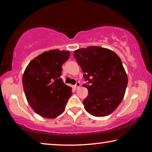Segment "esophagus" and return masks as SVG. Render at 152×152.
<instances>
[{"label":"esophagus","instance_id":"esophagus-1","mask_svg":"<svg viewBox=\"0 0 152 152\" xmlns=\"http://www.w3.org/2000/svg\"><path fill=\"white\" fill-rule=\"evenodd\" d=\"M80 82H77V83L75 84V86H74L76 89H78V88H80Z\"/></svg>","mask_w":152,"mask_h":152}]
</instances>
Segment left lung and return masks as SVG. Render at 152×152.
I'll return each mask as SVG.
<instances>
[{
  "label": "left lung",
  "mask_w": 152,
  "mask_h": 152,
  "mask_svg": "<svg viewBox=\"0 0 152 152\" xmlns=\"http://www.w3.org/2000/svg\"><path fill=\"white\" fill-rule=\"evenodd\" d=\"M74 56L91 86L84 85L88 94L84 109L95 117L107 116L123 101L128 83L127 73L114 51L99 46L74 51Z\"/></svg>",
  "instance_id": "8db88e82"
}]
</instances>
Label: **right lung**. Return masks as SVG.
<instances>
[{"label": "right lung", "mask_w": 152, "mask_h": 152, "mask_svg": "<svg viewBox=\"0 0 152 152\" xmlns=\"http://www.w3.org/2000/svg\"><path fill=\"white\" fill-rule=\"evenodd\" d=\"M68 50L45 51L30 61L23 74L25 96L30 107L41 117L54 119L65 110L72 88L60 78Z\"/></svg>", "instance_id": "add662e5"}]
</instances>
